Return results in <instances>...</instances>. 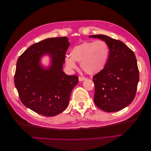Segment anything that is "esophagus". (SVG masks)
Here are the masks:
<instances>
[{"label": "esophagus", "mask_w": 151, "mask_h": 151, "mask_svg": "<svg viewBox=\"0 0 151 151\" xmlns=\"http://www.w3.org/2000/svg\"><path fill=\"white\" fill-rule=\"evenodd\" d=\"M85 79H86V77H82V76H79V81H84Z\"/></svg>", "instance_id": "1"}]
</instances>
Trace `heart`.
Masks as SVG:
<instances>
[{
    "label": "heart",
    "mask_w": 151,
    "mask_h": 151,
    "mask_svg": "<svg viewBox=\"0 0 151 151\" xmlns=\"http://www.w3.org/2000/svg\"><path fill=\"white\" fill-rule=\"evenodd\" d=\"M109 50L103 40L85 42L73 48L70 57L65 59L66 65L76 68L75 62H80L82 69L89 75H95L102 71L106 65Z\"/></svg>",
    "instance_id": "obj_1"
}]
</instances>
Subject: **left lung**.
Wrapping results in <instances>:
<instances>
[{
  "instance_id": "obj_1",
  "label": "left lung",
  "mask_w": 151,
  "mask_h": 151,
  "mask_svg": "<svg viewBox=\"0 0 151 151\" xmlns=\"http://www.w3.org/2000/svg\"><path fill=\"white\" fill-rule=\"evenodd\" d=\"M106 42L109 49L104 69L94 76L96 105L103 111L115 112L129 105L135 98L139 71L135 53L120 40L103 35H91Z\"/></svg>"
}]
</instances>
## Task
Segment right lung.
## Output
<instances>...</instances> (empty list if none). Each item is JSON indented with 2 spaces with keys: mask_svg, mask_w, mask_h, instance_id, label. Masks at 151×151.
I'll return each mask as SVG.
<instances>
[{
  "mask_svg": "<svg viewBox=\"0 0 151 151\" xmlns=\"http://www.w3.org/2000/svg\"><path fill=\"white\" fill-rule=\"evenodd\" d=\"M70 43L65 36L47 38L32 45L18 58L14 84L21 102L46 116H53L67 108L78 77L62 70ZM50 53L52 65L45 70L39 64L43 54Z\"/></svg>",
  "mask_w": 151,
  "mask_h": 151,
  "instance_id": "add662e5",
  "label": "right lung"
}]
</instances>
